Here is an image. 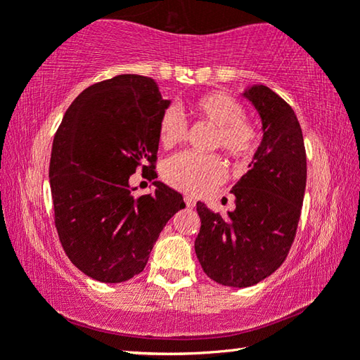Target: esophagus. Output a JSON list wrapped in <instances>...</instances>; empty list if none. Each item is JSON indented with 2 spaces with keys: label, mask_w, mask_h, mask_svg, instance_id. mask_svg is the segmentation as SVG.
<instances>
[{
  "label": "esophagus",
  "mask_w": 360,
  "mask_h": 360,
  "mask_svg": "<svg viewBox=\"0 0 360 360\" xmlns=\"http://www.w3.org/2000/svg\"><path fill=\"white\" fill-rule=\"evenodd\" d=\"M184 202H186V205H187V208H193L195 203H197V202H195V198L191 197V195H187V197L184 198Z\"/></svg>",
  "instance_id": "esophagus-1"
}]
</instances>
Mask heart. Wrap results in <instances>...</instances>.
Returning <instances> with one entry per match:
<instances>
[{"mask_svg": "<svg viewBox=\"0 0 360 360\" xmlns=\"http://www.w3.org/2000/svg\"><path fill=\"white\" fill-rule=\"evenodd\" d=\"M195 117L214 127L212 146L221 148L238 160L249 158L257 144V131L243 117V106L233 96L208 92L192 101ZM186 136V122L176 109L169 108L158 120V139L163 148H173ZM163 178L169 186L188 195H205L225 179V163L217 155H198L182 152L169 158L163 167Z\"/></svg>", "mask_w": 360, "mask_h": 360, "instance_id": "heart-1", "label": "heart"}]
</instances>
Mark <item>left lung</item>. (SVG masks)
Instances as JSON below:
<instances>
[{"mask_svg": "<svg viewBox=\"0 0 360 360\" xmlns=\"http://www.w3.org/2000/svg\"><path fill=\"white\" fill-rule=\"evenodd\" d=\"M240 95L262 125L251 169L231 187L233 211L222 216L197 203L202 227L195 252L206 275L229 288H249L281 266L307 187V154L294 109L264 84L248 85Z\"/></svg>", "mask_w": 360, "mask_h": 360, "instance_id": "obj_1", "label": "left lung"}]
</instances>
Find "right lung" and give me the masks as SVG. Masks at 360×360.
I'll use <instances>...</instances> for the list:
<instances>
[{
	"label": "right lung",
	"mask_w": 360,
	"mask_h": 360,
	"mask_svg": "<svg viewBox=\"0 0 360 360\" xmlns=\"http://www.w3.org/2000/svg\"><path fill=\"white\" fill-rule=\"evenodd\" d=\"M172 105L152 77L119 75L90 85L71 103L53 138L49 181L66 255L100 283L144 270L167 222L186 208L174 188L133 197L130 176L154 163L158 120Z\"/></svg>",
	"instance_id": "obj_1"
}]
</instances>
